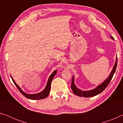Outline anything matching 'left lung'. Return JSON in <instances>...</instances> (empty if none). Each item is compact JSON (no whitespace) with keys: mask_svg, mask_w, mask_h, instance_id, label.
I'll list each match as a JSON object with an SVG mask.
<instances>
[{"mask_svg":"<svg viewBox=\"0 0 123 123\" xmlns=\"http://www.w3.org/2000/svg\"><path fill=\"white\" fill-rule=\"evenodd\" d=\"M112 39H114V38L112 36L111 37ZM117 57L116 59V63L114 64V66L113 68V69H112V72L111 73H110L109 76L106 79V80L104 81L102 83L101 85H99L98 86H97L96 88L92 89L90 91H82L81 90V89H79V88H77L75 85L74 84V76L72 78V85H71V87L73 91V92L75 94H76L79 97H94L97 95L98 94H100V93H101L104 89H105L106 87H107L108 85L109 84L110 82L112 80V78H113V76L114 74V73L116 72V68H117Z\"/></svg>","mask_w":123,"mask_h":123,"instance_id":"obj_1","label":"left lung"}]
</instances>
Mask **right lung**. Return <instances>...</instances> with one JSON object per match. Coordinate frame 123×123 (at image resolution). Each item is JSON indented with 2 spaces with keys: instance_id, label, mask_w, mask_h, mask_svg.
<instances>
[{
  "instance_id": "add662e5",
  "label": "right lung",
  "mask_w": 123,
  "mask_h": 123,
  "mask_svg": "<svg viewBox=\"0 0 123 123\" xmlns=\"http://www.w3.org/2000/svg\"><path fill=\"white\" fill-rule=\"evenodd\" d=\"M56 73H57V70H56L55 71H54L53 73L51 74V75L49 76L48 81L47 82V86L45 87V88H44V90L42 91L40 93H37V94H29L24 92L22 90V89L20 88L19 86L15 82V81H14L13 80V79L12 78L11 76V77L12 81H13V82L14 83V84L15 85V86L17 87L18 90L20 91V92L21 93L24 97H25L26 98H27L32 99V100H40V99H44L48 96V95L49 94V93H50V86H51V81L52 80H53L54 76L56 74Z\"/></svg>"
}]
</instances>
